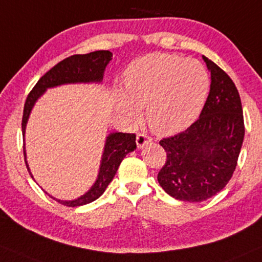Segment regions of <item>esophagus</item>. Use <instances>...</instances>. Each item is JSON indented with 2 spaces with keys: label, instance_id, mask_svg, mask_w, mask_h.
Segmentation results:
<instances>
[{
  "label": "esophagus",
  "instance_id": "34e87169",
  "mask_svg": "<svg viewBox=\"0 0 262 262\" xmlns=\"http://www.w3.org/2000/svg\"><path fill=\"white\" fill-rule=\"evenodd\" d=\"M150 141H151V137L148 136L147 134H138L136 137V143H137L138 148L146 146V144L149 143Z\"/></svg>",
  "mask_w": 262,
  "mask_h": 262
}]
</instances>
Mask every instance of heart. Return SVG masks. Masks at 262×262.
I'll use <instances>...</instances> for the list:
<instances>
[{
    "label": "heart",
    "instance_id": "1",
    "mask_svg": "<svg viewBox=\"0 0 262 262\" xmlns=\"http://www.w3.org/2000/svg\"><path fill=\"white\" fill-rule=\"evenodd\" d=\"M210 75L202 63L170 53H149L134 60L125 73V95L119 108L132 122L147 108V121L158 135L188 128L204 108Z\"/></svg>",
    "mask_w": 262,
    "mask_h": 262
}]
</instances>
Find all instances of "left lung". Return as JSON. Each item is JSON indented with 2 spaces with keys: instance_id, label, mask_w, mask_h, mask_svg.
I'll list each match as a JSON object with an SVG mask.
<instances>
[{
  "instance_id": "1",
  "label": "left lung",
  "mask_w": 262,
  "mask_h": 262,
  "mask_svg": "<svg viewBox=\"0 0 262 262\" xmlns=\"http://www.w3.org/2000/svg\"><path fill=\"white\" fill-rule=\"evenodd\" d=\"M204 58L211 75L200 116L186 131L160 140L166 161L158 182L167 194L203 202L219 193L233 175L244 140L241 97L230 76Z\"/></svg>"
}]
</instances>
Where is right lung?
<instances>
[{
	"mask_svg": "<svg viewBox=\"0 0 262 262\" xmlns=\"http://www.w3.org/2000/svg\"><path fill=\"white\" fill-rule=\"evenodd\" d=\"M112 57L113 53L111 51L104 50L95 51V52L87 54H74V56L68 57L62 62L56 64L52 69L48 70L43 76H41V79L36 82V85L29 93L27 101H25L21 119L23 135L25 134V126H27L29 114H30L32 106H34L38 97L45 92V90L48 87L63 85V83L102 81L103 73H104L106 64L112 60ZM135 148H136V135L135 134H122V132L111 134L106 137L98 179L92 186V188L85 195L80 196L79 199L69 200V202L56 199L53 196H51V198L57 200L60 204L72 206V208L89 204V203L99 198L104 193L109 183L112 182L113 177L118 171V167L122 159L126 157V154L130 153ZM24 159L28 167L25 148Z\"/></svg>",
	"mask_w": 262,
	"mask_h": 262,
	"instance_id": "1",
	"label": "right lung"
}]
</instances>
